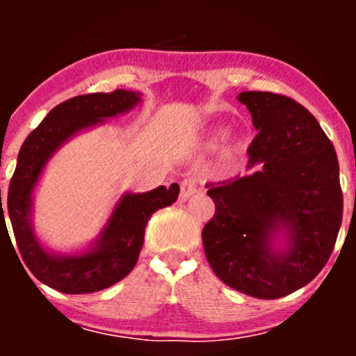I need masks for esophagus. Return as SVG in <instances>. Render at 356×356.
Masks as SVG:
<instances>
[{
	"mask_svg": "<svg viewBox=\"0 0 356 356\" xmlns=\"http://www.w3.org/2000/svg\"><path fill=\"white\" fill-rule=\"evenodd\" d=\"M197 193V184L194 178H185L180 184V200L187 201L193 194Z\"/></svg>",
	"mask_w": 356,
	"mask_h": 356,
	"instance_id": "esophagus-1",
	"label": "esophagus"
}]
</instances>
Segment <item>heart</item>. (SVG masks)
I'll use <instances>...</instances> for the list:
<instances>
[{
  "label": "heart",
  "instance_id": "1",
  "mask_svg": "<svg viewBox=\"0 0 356 356\" xmlns=\"http://www.w3.org/2000/svg\"><path fill=\"white\" fill-rule=\"evenodd\" d=\"M225 135H226V128H216V130L212 131V137H210V139H212L213 143H217V140L225 139Z\"/></svg>",
  "mask_w": 356,
  "mask_h": 356
}]
</instances>
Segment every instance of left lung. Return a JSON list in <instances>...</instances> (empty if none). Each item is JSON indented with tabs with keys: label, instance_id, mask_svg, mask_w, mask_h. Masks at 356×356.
<instances>
[{
	"label": "left lung",
	"instance_id": "8db88e82",
	"mask_svg": "<svg viewBox=\"0 0 356 356\" xmlns=\"http://www.w3.org/2000/svg\"><path fill=\"white\" fill-rule=\"evenodd\" d=\"M259 130L250 175L209 188L216 213L203 248L222 284L276 300L310 284L328 262L342 222L339 160L317 119L287 96H237Z\"/></svg>",
	"mask_w": 356,
	"mask_h": 356
}]
</instances>
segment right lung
Here are the masks:
<instances>
[{"label":"right lung","mask_w":356,"mask_h":356,"mask_svg":"<svg viewBox=\"0 0 356 356\" xmlns=\"http://www.w3.org/2000/svg\"><path fill=\"white\" fill-rule=\"evenodd\" d=\"M140 96L143 94L135 90L118 89L108 94L71 97L56 105L21 146L5 209H8L12 229L26 267L39 282L55 291L90 294L121 282L139 260L144 232L151 216L163 207L172 205L178 197V184H171L169 188L160 185L147 193H124L96 238L83 250L72 253L49 250L35 234L33 196L49 160L76 135L139 106L143 102ZM1 226L6 229L0 188Z\"/></svg>","instance_id":"1"}]
</instances>
